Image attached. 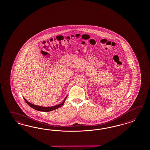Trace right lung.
Listing matches in <instances>:
<instances>
[{
  "instance_id": "right-lung-1",
  "label": "right lung",
  "mask_w": 150,
  "mask_h": 150,
  "mask_svg": "<svg viewBox=\"0 0 150 150\" xmlns=\"http://www.w3.org/2000/svg\"><path fill=\"white\" fill-rule=\"evenodd\" d=\"M67 96H67V97L65 98V99L63 101V102H62V103H61L60 104L56 105H54V106H52V107H41V106H39V105H33L32 103H30L29 102H28L27 100H26L25 98H24V100H25V102L27 103V105H30V106L31 108H32L36 109L37 110H38V111H41V112H50V111H52V110H55V109H57V108H58L59 107H60L61 106H62V105H64V102H65V100L67 99Z\"/></svg>"
}]
</instances>
